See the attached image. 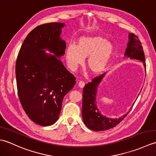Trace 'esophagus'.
Returning a JSON list of instances; mask_svg holds the SVG:
<instances>
[{
    "mask_svg": "<svg viewBox=\"0 0 156 156\" xmlns=\"http://www.w3.org/2000/svg\"><path fill=\"white\" fill-rule=\"evenodd\" d=\"M84 85H85L84 82H83V81H79V82H78V86H79V87L83 88V87H84Z\"/></svg>",
    "mask_w": 156,
    "mask_h": 156,
    "instance_id": "1",
    "label": "esophagus"
}]
</instances>
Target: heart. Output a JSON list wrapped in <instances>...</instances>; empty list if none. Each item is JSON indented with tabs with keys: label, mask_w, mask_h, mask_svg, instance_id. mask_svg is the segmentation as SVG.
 <instances>
[{
	"label": "heart",
	"mask_w": 156,
	"mask_h": 156,
	"mask_svg": "<svg viewBox=\"0 0 156 156\" xmlns=\"http://www.w3.org/2000/svg\"><path fill=\"white\" fill-rule=\"evenodd\" d=\"M113 45L101 36L82 37L76 46L69 44L66 50V59L68 67L75 70L87 58L88 70L92 74H100L107 68L113 53Z\"/></svg>",
	"instance_id": "heart-1"
}]
</instances>
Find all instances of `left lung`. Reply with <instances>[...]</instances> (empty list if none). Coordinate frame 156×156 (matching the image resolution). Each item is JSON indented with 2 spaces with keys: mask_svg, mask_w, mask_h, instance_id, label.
Masks as SVG:
<instances>
[{
  "mask_svg": "<svg viewBox=\"0 0 156 156\" xmlns=\"http://www.w3.org/2000/svg\"><path fill=\"white\" fill-rule=\"evenodd\" d=\"M129 41L125 51V55L131 59H139L144 62L145 66V55L140 39L134 34H129ZM105 74L92 78L91 82L84 86L83 88L82 114L86 126L95 131H106L113 128L123 120L129 112L118 119L105 117L98 111L96 105V92L98 85L101 82ZM132 107L131 108V109ZM131 109L129 111H131Z\"/></svg>",
  "mask_w": 156,
  "mask_h": 156,
  "instance_id": "8db88e82",
  "label": "left lung"
}]
</instances>
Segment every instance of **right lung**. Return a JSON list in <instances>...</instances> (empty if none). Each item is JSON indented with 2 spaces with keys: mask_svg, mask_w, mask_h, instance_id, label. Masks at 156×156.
Here are the masks:
<instances>
[{
  "mask_svg": "<svg viewBox=\"0 0 156 156\" xmlns=\"http://www.w3.org/2000/svg\"><path fill=\"white\" fill-rule=\"evenodd\" d=\"M64 26L62 23L37 26L25 39L16 58L20 102L29 118L41 126L58 120L63 98L76 83L74 76L58 58L65 53L66 42L59 37ZM44 48L55 55H47Z\"/></svg>",
  "mask_w": 156,
  "mask_h": 156,
  "instance_id": "add662e5",
  "label": "right lung"
}]
</instances>
